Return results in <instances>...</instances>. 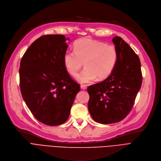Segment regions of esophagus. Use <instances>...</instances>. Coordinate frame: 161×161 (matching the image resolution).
<instances>
[{
    "mask_svg": "<svg viewBox=\"0 0 161 161\" xmlns=\"http://www.w3.org/2000/svg\"><path fill=\"white\" fill-rule=\"evenodd\" d=\"M80 88H81L82 90H86V89L87 88V87H86V85H80Z\"/></svg>",
    "mask_w": 161,
    "mask_h": 161,
    "instance_id": "obj_1",
    "label": "esophagus"
}]
</instances>
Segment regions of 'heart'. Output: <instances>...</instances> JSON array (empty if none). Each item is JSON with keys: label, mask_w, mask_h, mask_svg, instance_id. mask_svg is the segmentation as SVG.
Instances as JSON below:
<instances>
[{"label": "heart", "mask_w": 161, "mask_h": 161, "mask_svg": "<svg viewBox=\"0 0 161 161\" xmlns=\"http://www.w3.org/2000/svg\"><path fill=\"white\" fill-rule=\"evenodd\" d=\"M74 50L65 52L64 64L68 73L76 76L84 63L85 69L76 76L81 83H89L96 78L105 79L117 63L118 52L112 44L85 38L75 42Z\"/></svg>", "instance_id": "1"}]
</instances>
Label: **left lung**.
Instances as JSON below:
<instances>
[{"label":"left lung","mask_w":161,"mask_h":161,"mask_svg":"<svg viewBox=\"0 0 161 161\" xmlns=\"http://www.w3.org/2000/svg\"><path fill=\"white\" fill-rule=\"evenodd\" d=\"M112 41L118 52L115 67L103 81L87 88L90 115L104 125L116 123L127 116L142 82L139 57L120 36H114Z\"/></svg>","instance_id":"1"}]
</instances>
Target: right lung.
<instances>
[{
    "mask_svg": "<svg viewBox=\"0 0 161 161\" xmlns=\"http://www.w3.org/2000/svg\"><path fill=\"white\" fill-rule=\"evenodd\" d=\"M67 40L69 39L62 35L41 36L26 50L20 62L23 99L33 116L48 126L66 122L80 91L64 64Z\"/></svg>",
    "mask_w": 161,
    "mask_h": 161,
    "instance_id": "1",
    "label": "right lung"
}]
</instances>
